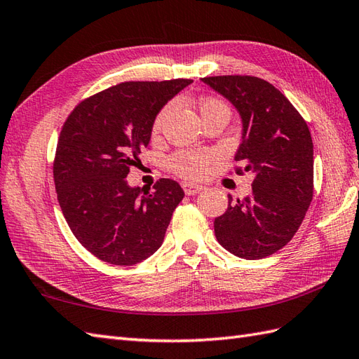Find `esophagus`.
I'll list each match as a JSON object with an SVG mask.
<instances>
[{"label": "esophagus", "mask_w": 359, "mask_h": 359, "mask_svg": "<svg viewBox=\"0 0 359 359\" xmlns=\"http://www.w3.org/2000/svg\"><path fill=\"white\" fill-rule=\"evenodd\" d=\"M182 188H183V191H185V194H188V196H194L203 189L202 185H196V183H189V182L182 183Z\"/></svg>", "instance_id": "34e87169"}]
</instances>
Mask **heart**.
Segmentation results:
<instances>
[{
  "label": "heart",
  "mask_w": 359,
  "mask_h": 359,
  "mask_svg": "<svg viewBox=\"0 0 359 359\" xmlns=\"http://www.w3.org/2000/svg\"><path fill=\"white\" fill-rule=\"evenodd\" d=\"M171 105L163 107L159 111V114L156 116V119L153 122V135H159L163 122L166 119V116L170 113ZM228 111L229 108L220 99L215 97H205L198 102V111L200 116H206L214 111ZM214 159V154L211 151H203V149H182V151L174 153L170 159H168V166L172 172H176L177 176L185 177V179H198L202 177L206 166L211 161Z\"/></svg>",
  "instance_id": "1"
}]
</instances>
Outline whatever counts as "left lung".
Returning <instances> with one entry per match:
<instances>
[{
    "label": "left lung",
    "instance_id": "left-lung-1",
    "mask_svg": "<svg viewBox=\"0 0 359 359\" xmlns=\"http://www.w3.org/2000/svg\"><path fill=\"white\" fill-rule=\"evenodd\" d=\"M202 81L237 108L243 133L234 159L255 174L251 194L237 202L229 196L228 210L214 220L215 237L246 260L272 255L292 240L312 202L309 127L268 81L240 74Z\"/></svg>",
    "mask_w": 359,
    "mask_h": 359
}]
</instances>
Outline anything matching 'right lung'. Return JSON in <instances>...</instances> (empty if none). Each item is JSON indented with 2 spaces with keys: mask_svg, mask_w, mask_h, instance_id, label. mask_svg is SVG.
Instances as JSON below:
<instances>
[{
  "mask_svg": "<svg viewBox=\"0 0 359 359\" xmlns=\"http://www.w3.org/2000/svg\"><path fill=\"white\" fill-rule=\"evenodd\" d=\"M191 82H122L84 99L64 122L53 163L57 202L99 260L131 266L162 246L185 193L171 179L144 191L125 177L148 147L157 113Z\"/></svg>",
  "mask_w": 359,
  "mask_h": 359,
  "instance_id": "obj_1",
  "label": "right lung"
}]
</instances>
